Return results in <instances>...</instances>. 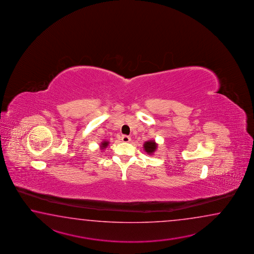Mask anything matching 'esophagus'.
<instances>
[{"instance_id": "obj_1", "label": "esophagus", "mask_w": 254, "mask_h": 254, "mask_svg": "<svg viewBox=\"0 0 254 254\" xmlns=\"http://www.w3.org/2000/svg\"><path fill=\"white\" fill-rule=\"evenodd\" d=\"M122 140H123L124 142H129V140H130V137L127 136V135H123V136H122Z\"/></svg>"}]
</instances>
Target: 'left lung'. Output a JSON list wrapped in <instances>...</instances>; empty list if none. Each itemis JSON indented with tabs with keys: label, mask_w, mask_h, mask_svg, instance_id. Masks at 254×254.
Segmentation results:
<instances>
[{
	"label": "left lung",
	"mask_w": 254,
	"mask_h": 254,
	"mask_svg": "<svg viewBox=\"0 0 254 254\" xmlns=\"http://www.w3.org/2000/svg\"><path fill=\"white\" fill-rule=\"evenodd\" d=\"M157 145L158 144L155 142V140H147L143 144V149L149 155H152L153 152L157 150Z\"/></svg>",
	"instance_id": "8db88e82"
}]
</instances>
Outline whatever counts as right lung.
<instances>
[{"label": "right lung", "instance_id": "1", "mask_svg": "<svg viewBox=\"0 0 254 254\" xmlns=\"http://www.w3.org/2000/svg\"><path fill=\"white\" fill-rule=\"evenodd\" d=\"M109 145V141H106V140H104V141H103L102 143H101V150H103V149H105L107 146Z\"/></svg>", "mask_w": 254, "mask_h": 254}]
</instances>
